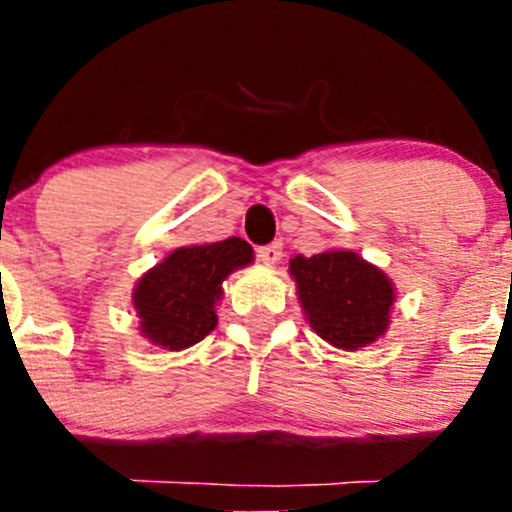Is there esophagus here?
Returning a JSON list of instances; mask_svg holds the SVG:
<instances>
[{
    "label": "esophagus",
    "instance_id": "1",
    "mask_svg": "<svg viewBox=\"0 0 512 512\" xmlns=\"http://www.w3.org/2000/svg\"><path fill=\"white\" fill-rule=\"evenodd\" d=\"M257 257H260L265 265H275V262H280V257H282V242L275 240V242H270V245L257 247Z\"/></svg>",
    "mask_w": 512,
    "mask_h": 512
}]
</instances>
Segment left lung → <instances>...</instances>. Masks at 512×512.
Returning a JSON list of instances; mask_svg holds the SVG:
<instances>
[{"mask_svg": "<svg viewBox=\"0 0 512 512\" xmlns=\"http://www.w3.org/2000/svg\"><path fill=\"white\" fill-rule=\"evenodd\" d=\"M299 302L314 332L339 349L366 347L389 327L394 285L349 250L289 260Z\"/></svg>", "mask_w": 512, "mask_h": 512, "instance_id": "1", "label": "left lung"}]
</instances>
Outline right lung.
<instances>
[{"label": "right lung", "mask_w": 512, "mask_h": 512, "mask_svg": "<svg viewBox=\"0 0 512 512\" xmlns=\"http://www.w3.org/2000/svg\"><path fill=\"white\" fill-rule=\"evenodd\" d=\"M250 262L252 247L240 237L170 252L133 292L143 337L170 352L208 337L218 324L215 302L223 294V280Z\"/></svg>", "instance_id": "1"}]
</instances>
